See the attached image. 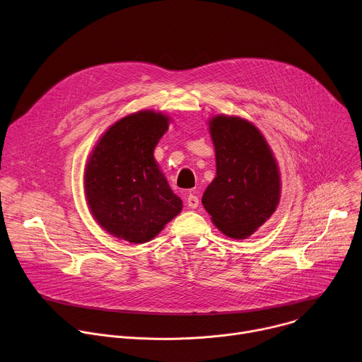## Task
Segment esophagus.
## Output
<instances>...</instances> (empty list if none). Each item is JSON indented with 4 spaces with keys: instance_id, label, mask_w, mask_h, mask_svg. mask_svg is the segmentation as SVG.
<instances>
[{
    "instance_id": "esophagus-1",
    "label": "esophagus",
    "mask_w": 362,
    "mask_h": 362,
    "mask_svg": "<svg viewBox=\"0 0 362 362\" xmlns=\"http://www.w3.org/2000/svg\"><path fill=\"white\" fill-rule=\"evenodd\" d=\"M198 204H199L198 197L194 195V194H189L188 198H187V205H188L191 209H195V208L198 206Z\"/></svg>"
}]
</instances>
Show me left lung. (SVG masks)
<instances>
[{"mask_svg":"<svg viewBox=\"0 0 362 362\" xmlns=\"http://www.w3.org/2000/svg\"><path fill=\"white\" fill-rule=\"evenodd\" d=\"M206 124L216 173L202 194V205L224 235L245 240L271 218L279 204V165L251 121L216 114Z\"/></svg>","mask_w":362,"mask_h":362,"instance_id":"8db88e82","label":"left lung"}]
</instances>
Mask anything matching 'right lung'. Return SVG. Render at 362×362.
<instances>
[{
	"label": "right lung",
	"instance_id": "right-lung-1",
	"mask_svg": "<svg viewBox=\"0 0 362 362\" xmlns=\"http://www.w3.org/2000/svg\"><path fill=\"white\" fill-rule=\"evenodd\" d=\"M170 122L163 111L128 114L105 129L88 157L87 205L101 228L118 240L148 243L182 209L154 158Z\"/></svg>",
	"mask_w": 362,
	"mask_h": 362
}]
</instances>
